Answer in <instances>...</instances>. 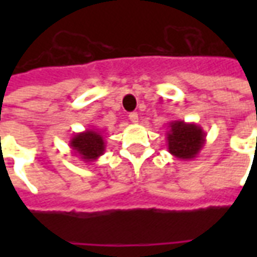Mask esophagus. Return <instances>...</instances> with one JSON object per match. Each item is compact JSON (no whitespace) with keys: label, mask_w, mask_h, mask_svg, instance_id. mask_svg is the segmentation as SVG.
<instances>
[{"label":"esophagus","mask_w":257,"mask_h":257,"mask_svg":"<svg viewBox=\"0 0 257 257\" xmlns=\"http://www.w3.org/2000/svg\"><path fill=\"white\" fill-rule=\"evenodd\" d=\"M129 119H131V122L132 123L139 122V115H138V112H131V114H129Z\"/></svg>","instance_id":"obj_1"}]
</instances>
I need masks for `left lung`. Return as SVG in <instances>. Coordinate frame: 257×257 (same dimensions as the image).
I'll list each match as a JSON object with an SVG mask.
<instances>
[{
    "mask_svg": "<svg viewBox=\"0 0 257 257\" xmlns=\"http://www.w3.org/2000/svg\"><path fill=\"white\" fill-rule=\"evenodd\" d=\"M204 129L194 122L172 121L167 132L168 151L179 160H194L205 146Z\"/></svg>",
    "mask_w": 257,
    "mask_h": 257,
    "instance_id": "8db88e82",
    "label": "left lung"
}]
</instances>
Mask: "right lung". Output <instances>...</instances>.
<instances>
[{
	"label": "right lung",
	"instance_id": "obj_1",
	"mask_svg": "<svg viewBox=\"0 0 257 257\" xmlns=\"http://www.w3.org/2000/svg\"><path fill=\"white\" fill-rule=\"evenodd\" d=\"M70 149L74 156H78L84 162L96 161L106 151V142L103 132L99 129H85L70 139Z\"/></svg>",
	"mask_w": 257,
	"mask_h": 257
}]
</instances>
